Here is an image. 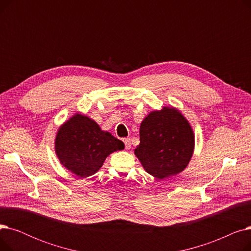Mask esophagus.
Wrapping results in <instances>:
<instances>
[{
	"label": "esophagus",
	"mask_w": 251,
	"mask_h": 251,
	"mask_svg": "<svg viewBox=\"0 0 251 251\" xmlns=\"http://www.w3.org/2000/svg\"><path fill=\"white\" fill-rule=\"evenodd\" d=\"M123 141L125 143L126 150H130L131 149V140H130V138H123Z\"/></svg>",
	"instance_id": "obj_1"
}]
</instances>
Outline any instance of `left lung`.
Instances as JSON below:
<instances>
[{"mask_svg":"<svg viewBox=\"0 0 251 251\" xmlns=\"http://www.w3.org/2000/svg\"><path fill=\"white\" fill-rule=\"evenodd\" d=\"M139 137L134 153L146 172L156 179L178 175L193 155V129L181 111L172 105L149 113L140 123Z\"/></svg>","mask_w":251,"mask_h":251,"instance_id":"obj_1","label":"left lung"}]
</instances>
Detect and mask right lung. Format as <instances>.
Listing matches in <instances>:
<instances>
[{
  "label": "right lung",
  "mask_w": 251,
  "mask_h": 251,
  "mask_svg": "<svg viewBox=\"0 0 251 251\" xmlns=\"http://www.w3.org/2000/svg\"><path fill=\"white\" fill-rule=\"evenodd\" d=\"M124 143L81 113H76L58 129L55 138V152L61 165L84 179L96 174L105 159Z\"/></svg>",
  "instance_id": "1"
}]
</instances>
